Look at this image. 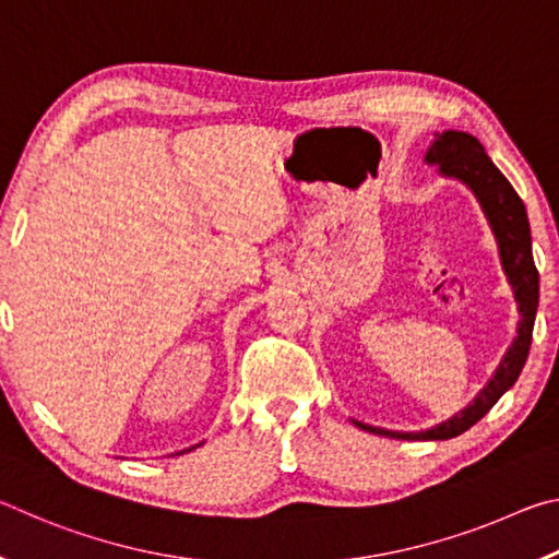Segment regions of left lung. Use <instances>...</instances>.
<instances>
[{"mask_svg":"<svg viewBox=\"0 0 559 559\" xmlns=\"http://www.w3.org/2000/svg\"><path fill=\"white\" fill-rule=\"evenodd\" d=\"M424 163L439 167V175L447 179H456V182L466 185L471 194L484 212L486 222L493 231V239L498 243L500 269H503L508 286L513 290V298L518 302V330L513 337V345L506 349L503 359L496 367V372L486 382L473 402L453 414L451 419L437 424V427L424 431H394L372 427V424L353 419L355 427L380 433L386 439H406V441H443L453 439L459 433L468 431L473 424L484 419V416L493 409V404L503 396L510 386L523 372V365L530 353V343H533V325L537 313V300H540V276H537L535 261H533V239H530V222L525 204L520 200L518 192L510 187L503 173L493 165V159L486 155L484 145L478 138L468 135L461 130H443L433 132V143L424 153Z\"/></svg>","mask_w":559,"mask_h":559,"instance_id":"1","label":"left lung"}]
</instances>
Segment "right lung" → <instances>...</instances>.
Here are the masks:
<instances>
[{
    "mask_svg": "<svg viewBox=\"0 0 559 559\" xmlns=\"http://www.w3.org/2000/svg\"><path fill=\"white\" fill-rule=\"evenodd\" d=\"M197 447H202V443H197ZM197 447H192V449H197ZM192 449H187V451H192ZM179 453H185V451H179Z\"/></svg>",
    "mask_w": 559,
    "mask_h": 559,
    "instance_id": "1",
    "label": "right lung"
}]
</instances>
